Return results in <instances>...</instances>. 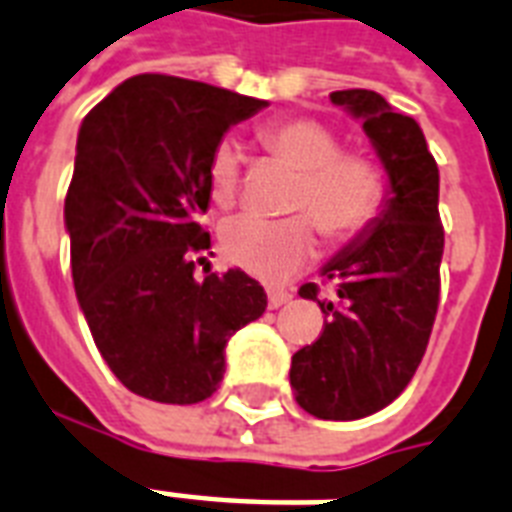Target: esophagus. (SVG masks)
<instances>
[{
    "label": "esophagus",
    "instance_id": "obj_1",
    "mask_svg": "<svg viewBox=\"0 0 512 512\" xmlns=\"http://www.w3.org/2000/svg\"><path fill=\"white\" fill-rule=\"evenodd\" d=\"M289 300H292V295H289L287 289H271V292H268V305H271V308H281V305H287Z\"/></svg>",
    "mask_w": 512,
    "mask_h": 512
}]
</instances>
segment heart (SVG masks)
<instances>
[{
  "label": "heart",
  "instance_id": "b5f03b06",
  "mask_svg": "<svg viewBox=\"0 0 512 512\" xmlns=\"http://www.w3.org/2000/svg\"><path fill=\"white\" fill-rule=\"evenodd\" d=\"M263 143L281 164L297 172L289 191L287 220L244 215L223 225L225 260L263 281H284L319 252V228L335 244H348L380 215L388 193L382 164L364 151H342L340 135L313 116H289L268 124ZM209 196L231 207L241 188V148L223 140L209 162Z\"/></svg>",
  "mask_w": 512,
  "mask_h": 512
}]
</instances>
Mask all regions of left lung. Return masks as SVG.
Returning a JSON list of instances; mask_svg holds the SVG:
<instances>
[{"label":"left lung","instance_id":"1","mask_svg":"<svg viewBox=\"0 0 512 512\" xmlns=\"http://www.w3.org/2000/svg\"><path fill=\"white\" fill-rule=\"evenodd\" d=\"M329 100L364 122L388 172L390 196L374 223L332 257L321 276L337 287L319 300L324 332L292 356L297 404L319 420H361L385 409L417 372L441 292L444 225L438 217V167L420 124L396 114L380 92L340 90Z\"/></svg>","mask_w":512,"mask_h":512}]
</instances>
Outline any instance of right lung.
Segmentation results:
<instances>
[{"instance_id":"add662e5","label":"right lung","mask_w":512,"mask_h":512,"mask_svg":"<svg viewBox=\"0 0 512 512\" xmlns=\"http://www.w3.org/2000/svg\"><path fill=\"white\" fill-rule=\"evenodd\" d=\"M268 103L212 84L140 74L84 116L66 193L71 276L84 319L124 388L199 404L225 345L268 297L239 268L196 281L209 252V162L225 130Z\"/></svg>"}]
</instances>
